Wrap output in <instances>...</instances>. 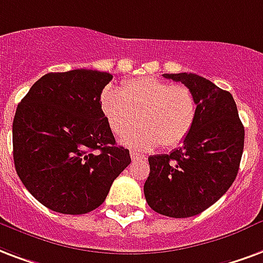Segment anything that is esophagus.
Segmentation results:
<instances>
[{
  "mask_svg": "<svg viewBox=\"0 0 263 263\" xmlns=\"http://www.w3.org/2000/svg\"><path fill=\"white\" fill-rule=\"evenodd\" d=\"M129 155H131L132 160H143V159H146V157L143 156L142 153H138V152H134V151H131Z\"/></svg>",
  "mask_w": 263,
  "mask_h": 263,
  "instance_id": "1",
  "label": "esophagus"
}]
</instances>
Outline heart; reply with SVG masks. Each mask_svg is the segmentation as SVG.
Masks as SVG:
<instances>
[{
    "label": "heart",
    "mask_w": 263,
    "mask_h": 263,
    "mask_svg": "<svg viewBox=\"0 0 263 263\" xmlns=\"http://www.w3.org/2000/svg\"><path fill=\"white\" fill-rule=\"evenodd\" d=\"M100 110L117 137L141 125L124 139L126 146L149 151L161 143L176 147L185 141L195 124L196 100L185 85L155 77H141L122 83L121 89L107 86L100 93Z\"/></svg>",
    "instance_id": "b5f03b06"
}]
</instances>
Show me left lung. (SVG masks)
Wrapping results in <instances>:
<instances>
[{"mask_svg": "<svg viewBox=\"0 0 263 263\" xmlns=\"http://www.w3.org/2000/svg\"><path fill=\"white\" fill-rule=\"evenodd\" d=\"M184 83L196 100L195 124L182 146L149 157L147 205L168 217L206 211L234 182L244 151V126L231 93L195 73H163Z\"/></svg>", "mask_w": 263, "mask_h": 263, "instance_id": "1", "label": "left lung"}]
</instances>
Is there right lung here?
<instances>
[{"label":"right lung","instance_id":"add662e5","mask_svg":"<svg viewBox=\"0 0 263 263\" xmlns=\"http://www.w3.org/2000/svg\"><path fill=\"white\" fill-rule=\"evenodd\" d=\"M111 79V73L93 69L50 72L17 104L15 168L26 190L51 211H95L131 163L100 110V93Z\"/></svg>","mask_w":263,"mask_h":263}]
</instances>
